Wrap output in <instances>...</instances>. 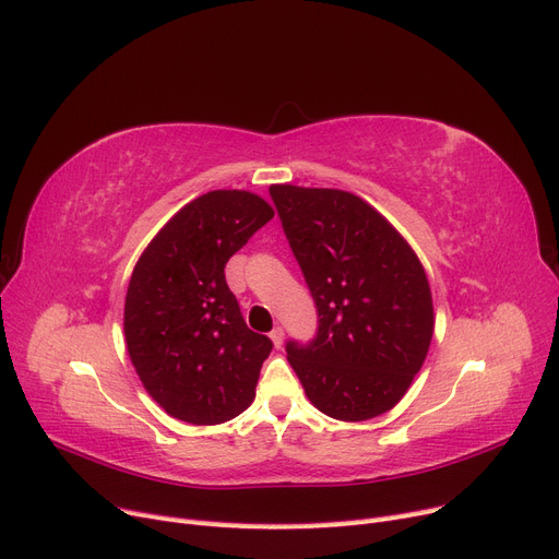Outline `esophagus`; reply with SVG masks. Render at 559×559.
I'll use <instances>...</instances> for the list:
<instances>
[{
	"label": "esophagus",
	"instance_id": "34e87169",
	"mask_svg": "<svg viewBox=\"0 0 559 559\" xmlns=\"http://www.w3.org/2000/svg\"><path fill=\"white\" fill-rule=\"evenodd\" d=\"M270 337H272L274 347H276V349H281V345H283V337H285V333H283V326H274V331L270 333Z\"/></svg>",
	"mask_w": 559,
	"mask_h": 559
}]
</instances>
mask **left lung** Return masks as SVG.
<instances>
[{"label": "left lung", "mask_w": 559, "mask_h": 559, "mask_svg": "<svg viewBox=\"0 0 559 559\" xmlns=\"http://www.w3.org/2000/svg\"><path fill=\"white\" fill-rule=\"evenodd\" d=\"M310 297L318 333L285 345L308 400L358 423L391 411L420 372L433 333L427 274L406 239L340 189L272 185Z\"/></svg>", "instance_id": "1"}]
</instances>
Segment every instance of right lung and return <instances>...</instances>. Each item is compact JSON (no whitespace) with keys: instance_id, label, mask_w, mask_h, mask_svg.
<instances>
[{"instance_id":"right-lung-1","label":"right lung","mask_w":559,"mask_h":559,"mask_svg":"<svg viewBox=\"0 0 559 559\" xmlns=\"http://www.w3.org/2000/svg\"><path fill=\"white\" fill-rule=\"evenodd\" d=\"M272 216L251 191H207L141 253L126 297V343L143 388L168 416L219 425L253 402L274 345L247 326L224 270Z\"/></svg>"}]
</instances>
